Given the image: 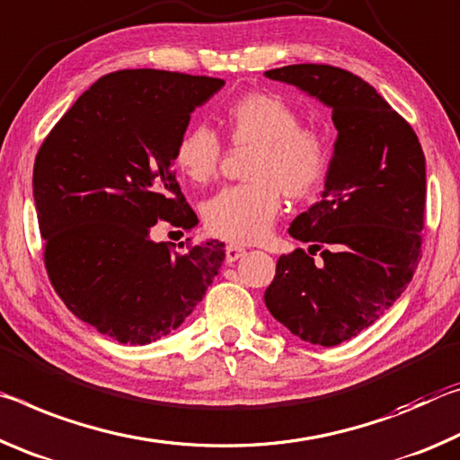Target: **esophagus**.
Here are the masks:
<instances>
[{"label": "esophagus", "instance_id": "obj_1", "mask_svg": "<svg viewBox=\"0 0 460 460\" xmlns=\"http://www.w3.org/2000/svg\"><path fill=\"white\" fill-rule=\"evenodd\" d=\"M244 254H246V251L243 246H238V244L226 246V262H236L238 259H243Z\"/></svg>", "mask_w": 460, "mask_h": 460}]
</instances>
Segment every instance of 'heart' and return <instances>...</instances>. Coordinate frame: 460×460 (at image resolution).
<instances>
[{
	"label": "heart",
	"mask_w": 460,
	"mask_h": 460,
	"mask_svg": "<svg viewBox=\"0 0 460 460\" xmlns=\"http://www.w3.org/2000/svg\"><path fill=\"white\" fill-rule=\"evenodd\" d=\"M222 122L232 146L251 148L248 181L216 193L203 206V220L214 236L228 243H261L281 214V193L304 199L320 190L330 167V140L320 128L301 126L299 111L273 93L236 97L224 108ZM222 155L220 137L195 124L177 140L175 164L193 183H209Z\"/></svg>",
	"instance_id": "1"
}]
</instances>
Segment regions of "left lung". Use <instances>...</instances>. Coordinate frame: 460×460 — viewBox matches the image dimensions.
Returning <instances> with one entry per match:
<instances>
[{
  "mask_svg": "<svg viewBox=\"0 0 460 460\" xmlns=\"http://www.w3.org/2000/svg\"><path fill=\"white\" fill-rule=\"evenodd\" d=\"M265 77L328 105L338 130L322 199L289 226L310 248L279 257L265 304L301 341L336 346L377 322L411 281L421 259L426 159L411 126L357 75L307 63ZM318 250L323 262L314 263Z\"/></svg>",
  "mask_w": 460,
  "mask_h": 460,
  "instance_id": "8db88e82",
  "label": "left lung"
}]
</instances>
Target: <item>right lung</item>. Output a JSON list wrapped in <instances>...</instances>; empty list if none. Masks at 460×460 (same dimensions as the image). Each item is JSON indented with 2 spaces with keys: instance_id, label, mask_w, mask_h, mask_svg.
<instances>
[{
  "instance_id": "add662e5",
  "label": "right lung",
  "mask_w": 460,
  "mask_h": 460,
  "mask_svg": "<svg viewBox=\"0 0 460 460\" xmlns=\"http://www.w3.org/2000/svg\"><path fill=\"white\" fill-rule=\"evenodd\" d=\"M222 85L156 69L103 75L36 155L34 206L52 288L79 320L122 344L179 328L224 262L217 240L150 238L156 222L198 224L172 172L175 146L191 111Z\"/></svg>"
}]
</instances>
